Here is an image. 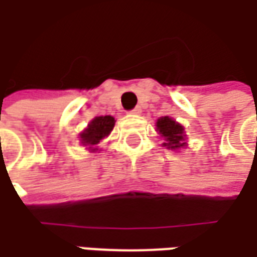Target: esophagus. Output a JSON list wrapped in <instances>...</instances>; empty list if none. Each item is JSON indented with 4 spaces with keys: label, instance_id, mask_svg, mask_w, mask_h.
<instances>
[{
    "label": "esophagus",
    "instance_id": "34e87169",
    "mask_svg": "<svg viewBox=\"0 0 257 257\" xmlns=\"http://www.w3.org/2000/svg\"><path fill=\"white\" fill-rule=\"evenodd\" d=\"M141 112H142V108H141V106H135L134 109H131V111H129V114H134V115H139Z\"/></svg>",
    "mask_w": 257,
    "mask_h": 257
}]
</instances>
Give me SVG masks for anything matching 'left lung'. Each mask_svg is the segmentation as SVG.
I'll use <instances>...</instances> for the list:
<instances>
[{"instance_id":"obj_1","label":"left lung","mask_w":257,"mask_h":257,"mask_svg":"<svg viewBox=\"0 0 257 257\" xmlns=\"http://www.w3.org/2000/svg\"><path fill=\"white\" fill-rule=\"evenodd\" d=\"M158 131L160 132V135L165 136V143L167 148L170 149H179L181 146L186 145V139H184V129L183 126L177 123L176 121H173L172 118L169 116H163L158 119Z\"/></svg>"}]
</instances>
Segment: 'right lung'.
Returning a JSON list of instances; mask_svg holds the SVG:
<instances>
[{"label": "right lung", "mask_w": 257, "mask_h": 257, "mask_svg": "<svg viewBox=\"0 0 257 257\" xmlns=\"http://www.w3.org/2000/svg\"><path fill=\"white\" fill-rule=\"evenodd\" d=\"M115 119L112 116L106 115V116H97L94 118L88 128L85 129L84 132L80 135L81 138V143L83 145H88V146H94L99 143L101 139H104L105 136L111 134V131L114 128Z\"/></svg>", "instance_id": "1"}]
</instances>
